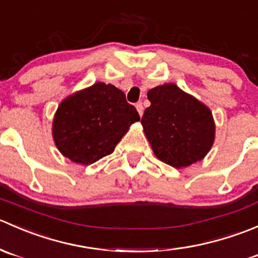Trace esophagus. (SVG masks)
Instances as JSON below:
<instances>
[{"label":"esophagus","mask_w":258,"mask_h":258,"mask_svg":"<svg viewBox=\"0 0 258 258\" xmlns=\"http://www.w3.org/2000/svg\"><path fill=\"white\" fill-rule=\"evenodd\" d=\"M136 108H137V112H139L140 116H142V114H144V106H142V102H137Z\"/></svg>","instance_id":"obj_1"}]
</instances>
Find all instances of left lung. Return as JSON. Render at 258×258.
<instances>
[{"instance_id":"8db88e82","label":"left lung","mask_w":258,"mask_h":258,"mask_svg":"<svg viewBox=\"0 0 258 258\" xmlns=\"http://www.w3.org/2000/svg\"><path fill=\"white\" fill-rule=\"evenodd\" d=\"M147 98L141 122L155 155L176 168L201 161L215 140L210 108L173 83L152 88Z\"/></svg>"}]
</instances>
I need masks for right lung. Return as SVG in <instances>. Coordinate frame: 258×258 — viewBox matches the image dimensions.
<instances>
[{
  "instance_id": "1",
  "label": "right lung",
  "mask_w": 258,
  "mask_h": 258,
  "mask_svg": "<svg viewBox=\"0 0 258 258\" xmlns=\"http://www.w3.org/2000/svg\"><path fill=\"white\" fill-rule=\"evenodd\" d=\"M140 114L112 85L95 83L67 97L53 119V140L64 157L91 165L113 152Z\"/></svg>"
}]
</instances>
